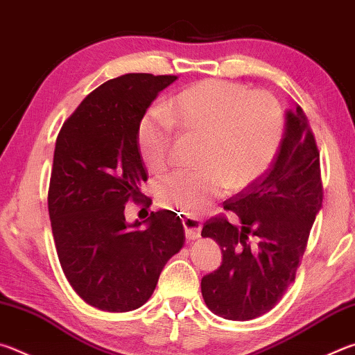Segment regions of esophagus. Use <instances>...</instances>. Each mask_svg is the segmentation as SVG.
I'll return each instance as SVG.
<instances>
[{"mask_svg": "<svg viewBox=\"0 0 355 355\" xmlns=\"http://www.w3.org/2000/svg\"><path fill=\"white\" fill-rule=\"evenodd\" d=\"M183 227H184V235L188 239H199L200 238L202 224L197 218H192V216H184Z\"/></svg>", "mask_w": 355, "mask_h": 355, "instance_id": "obj_1", "label": "esophagus"}]
</instances>
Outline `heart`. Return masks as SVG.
Returning <instances> with one entry per match:
<instances>
[{"mask_svg":"<svg viewBox=\"0 0 355 355\" xmlns=\"http://www.w3.org/2000/svg\"><path fill=\"white\" fill-rule=\"evenodd\" d=\"M177 127L203 136L194 171H175L156 180L159 205L197 216L216 197L241 191L274 163L284 139V112L266 92L244 84L203 80L183 89L164 106L148 110L137 125V147L152 171L171 161Z\"/></svg>","mask_w":355,"mask_h":355,"instance_id":"1","label":"heart"}]
</instances>
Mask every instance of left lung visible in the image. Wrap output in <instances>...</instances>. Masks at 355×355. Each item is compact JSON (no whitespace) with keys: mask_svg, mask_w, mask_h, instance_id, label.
I'll list each match as a JSON object with an SVG mask.
<instances>
[{"mask_svg":"<svg viewBox=\"0 0 355 355\" xmlns=\"http://www.w3.org/2000/svg\"><path fill=\"white\" fill-rule=\"evenodd\" d=\"M322 207V186L313 133L304 111L288 110L285 133L271 169L225 202L239 225L209 219L222 264L203 275L208 309L225 320L249 321L279 302L296 277L311 225Z\"/></svg>","mask_w":355,"mask_h":355,"instance_id":"left-lung-1","label":"left lung"}]
</instances>
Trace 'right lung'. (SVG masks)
<instances>
[{
	"mask_svg": "<svg viewBox=\"0 0 355 355\" xmlns=\"http://www.w3.org/2000/svg\"><path fill=\"white\" fill-rule=\"evenodd\" d=\"M175 80L127 73L106 81L81 101L58 135L48 189L53 238L65 277L95 309H139L167 260L183 248L177 213L159 209L133 224L125 219V205L146 197L137 125Z\"/></svg>",
	"mask_w": 355,
	"mask_h": 355,
	"instance_id": "right-lung-1",
	"label": "right lung"
}]
</instances>
